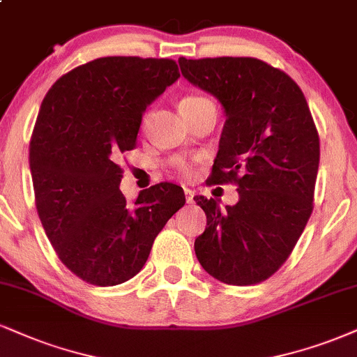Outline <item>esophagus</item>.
<instances>
[{
    "instance_id": "34e87169",
    "label": "esophagus",
    "mask_w": 357,
    "mask_h": 357,
    "mask_svg": "<svg viewBox=\"0 0 357 357\" xmlns=\"http://www.w3.org/2000/svg\"><path fill=\"white\" fill-rule=\"evenodd\" d=\"M185 200H187V204H193V197H195V192L193 190H190V188H185Z\"/></svg>"
}]
</instances>
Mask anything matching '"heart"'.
<instances>
[{
    "label": "heart",
    "instance_id": "b5f03b06",
    "mask_svg": "<svg viewBox=\"0 0 357 357\" xmlns=\"http://www.w3.org/2000/svg\"><path fill=\"white\" fill-rule=\"evenodd\" d=\"M204 98H195V96H188V98H183L182 102H180V107H185V105H190V104H195L199 102V100H202ZM175 167L182 172L183 175H190L192 172V165L188 164V162L182 160V158H178V160H175Z\"/></svg>",
    "mask_w": 357,
    "mask_h": 357
}]
</instances>
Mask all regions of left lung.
I'll list each match as a JSON object with an SVG mask.
<instances>
[{
	"instance_id": "obj_1",
	"label": "left lung",
	"mask_w": 357,
	"mask_h": 357,
	"mask_svg": "<svg viewBox=\"0 0 357 357\" xmlns=\"http://www.w3.org/2000/svg\"><path fill=\"white\" fill-rule=\"evenodd\" d=\"M182 76L225 114L210 182H235L238 202L197 197L206 228L204 270L227 284H257L286 261L313 212L319 137L300 87L255 57L178 59Z\"/></svg>"
}]
</instances>
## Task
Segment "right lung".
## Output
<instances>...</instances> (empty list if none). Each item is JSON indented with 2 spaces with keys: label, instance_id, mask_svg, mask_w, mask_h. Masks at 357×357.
Wrapping results in <instances>:
<instances>
[{
  "label": "right lung",
  "instance_id": "1",
  "mask_svg": "<svg viewBox=\"0 0 357 357\" xmlns=\"http://www.w3.org/2000/svg\"><path fill=\"white\" fill-rule=\"evenodd\" d=\"M180 77L172 59L99 57L47 91L29 145L39 220L74 275L114 286L142 270L169 218L185 205L175 183L121 192V155L137 147L145 109Z\"/></svg>",
  "mask_w": 357,
  "mask_h": 357
}]
</instances>
